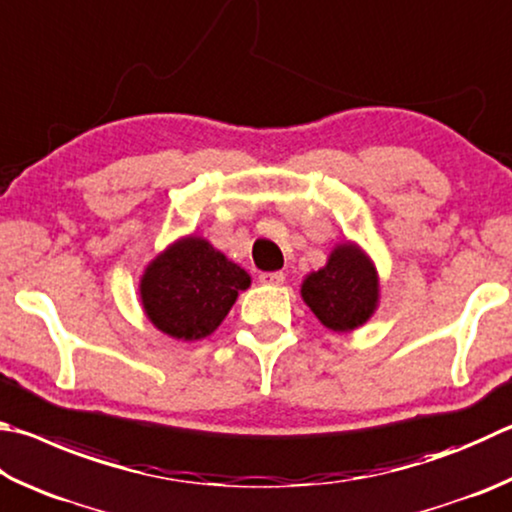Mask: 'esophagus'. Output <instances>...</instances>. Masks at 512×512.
Instances as JSON below:
<instances>
[{
	"label": "esophagus",
	"instance_id": "34e87169",
	"mask_svg": "<svg viewBox=\"0 0 512 512\" xmlns=\"http://www.w3.org/2000/svg\"><path fill=\"white\" fill-rule=\"evenodd\" d=\"M284 280H286L284 273H262L259 275V282L271 284V286H280V284H284Z\"/></svg>",
	"mask_w": 512,
	"mask_h": 512
}]
</instances>
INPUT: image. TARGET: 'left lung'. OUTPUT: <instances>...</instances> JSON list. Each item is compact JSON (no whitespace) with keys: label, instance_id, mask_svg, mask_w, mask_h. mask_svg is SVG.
<instances>
[{"label":"left lung","instance_id":"left-lung-1","mask_svg":"<svg viewBox=\"0 0 512 512\" xmlns=\"http://www.w3.org/2000/svg\"><path fill=\"white\" fill-rule=\"evenodd\" d=\"M302 297L324 327L351 331L365 324L378 304V275L362 250L347 241L302 284Z\"/></svg>","mask_w":512,"mask_h":512}]
</instances>
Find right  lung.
<instances>
[{"label": "right lung", "instance_id": "right-lung-1", "mask_svg": "<svg viewBox=\"0 0 512 512\" xmlns=\"http://www.w3.org/2000/svg\"><path fill=\"white\" fill-rule=\"evenodd\" d=\"M250 275L206 239L185 237L147 266L141 300L156 329L176 340H201L215 331Z\"/></svg>", "mask_w": 512, "mask_h": 512}]
</instances>
